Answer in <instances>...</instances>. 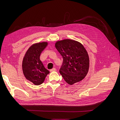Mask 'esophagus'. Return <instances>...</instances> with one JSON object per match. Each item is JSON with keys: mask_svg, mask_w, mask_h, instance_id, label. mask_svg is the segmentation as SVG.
Here are the masks:
<instances>
[{"mask_svg": "<svg viewBox=\"0 0 120 120\" xmlns=\"http://www.w3.org/2000/svg\"><path fill=\"white\" fill-rule=\"evenodd\" d=\"M56 71V69L55 68H53L51 69V70H50V71Z\"/></svg>", "mask_w": 120, "mask_h": 120, "instance_id": "1", "label": "esophagus"}]
</instances>
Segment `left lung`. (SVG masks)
Segmentation results:
<instances>
[{"label":"left lung","instance_id":"8db88e82","mask_svg":"<svg viewBox=\"0 0 120 120\" xmlns=\"http://www.w3.org/2000/svg\"><path fill=\"white\" fill-rule=\"evenodd\" d=\"M55 46L63 58L60 72L68 84L82 81L88 74L89 57L80 42L70 39L57 41Z\"/></svg>","mask_w":120,"mask_h":120}]
</instances>
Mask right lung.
<instances>
[{"mask_svg": "<svg viewBox=\"0 0 120 120\" xmlns=\"http://www.w3.org/2000/svg\"><path fill=\"white\" fill-rule=\"evenodd\" d=\"M47 45V42L32 45L23 57L22 64L23 74L27 80L35 85H41L49 73L40 60L41 54Z\"/></svg>", "mask_w": 120, "mask_h": 120, "instance_id": "add662e5", "label": "right lung"}]
</instances>
